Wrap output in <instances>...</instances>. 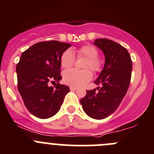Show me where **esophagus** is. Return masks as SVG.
I'll return each mask as SVG.
<instances>
[{"mask_svg":"<svg viewBox=\"0 0 154 154\" xmlns=\"http://www.w3.org/2000/svg\"><path fill=\"white\" fill-rule=\"evenodd\" d=\"M69 88L71 91H73V90H77V89H78V88L75 87V86H70Z\"/></svg>","mask_w":154,"mask_h":154,"instance_id":"1","label":"esophagus"}]
</instances>
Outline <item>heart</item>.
<instances>
[{
	"mask_svg": "<svg viewBox=\"0 0 154 154\" xmlns=\"http://www.w3.org/2000/svg\"><path fill=\"white\" fill-rule=\"evenodd\" d=\"M78 57L87 58V61L84 65L85 70H77L75 69H67L63 74V79L66 84L75 87L85 85L92 79V72H97L101 69V62L98 59L97 49L91 45H83L77 50ZM75 57L74 53L71 49H66L63 52L60 57V65L63 68H71L75 63Z\"/></svg>",
	"mask_w": 154,
	"mask_h": 154,
	"instance_id": "1",
	"label": "heart"
}]
</instances>
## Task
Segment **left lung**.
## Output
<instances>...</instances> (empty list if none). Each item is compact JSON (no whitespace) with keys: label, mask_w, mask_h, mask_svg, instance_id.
<instances>
[{"label":"left lung","mask_w":154,"mask_h":154,"mask_svg":"<svg viewBox=\"0 0 154 154\" xmlns=\"http://www.w3.org/2000/svg\"><path fill=\"white\" fill-rule=\"evenodd\" d=\"M105 55L103 70L95 80L100 85L87 91L80 100L83 109L88 116L103 119L113 113L125 96L131 82L132 62L126 48L106 38L96 39L94 42Z\"/></svg>","instance_id":"left-lung-1"}]
</instances>
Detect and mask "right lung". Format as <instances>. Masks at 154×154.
<instances>
[{
    "instance_id": "1",
    "label": "right lung",
    "mask_w": 154,
    "mask_h": 154,
    "mask_svg": "<svg viewBox=\"0 0 154 154\" xmlns=\"http://www.w3.org/2000/svg\"><path fill=\"white\" fill-rule=\"evenodd\" d=\"M71 45L58 41L35 44L22 54L17 65V88L28 110L48 119L60 110L69 88L60 84V57ZM49 82H57L54 87Z\"/></svg>"
}]
</instances>
